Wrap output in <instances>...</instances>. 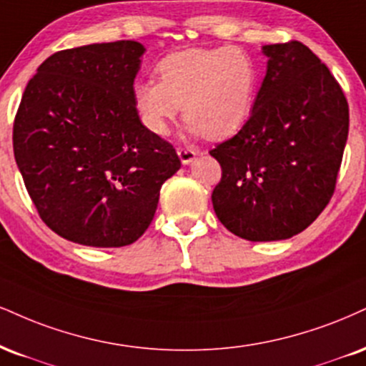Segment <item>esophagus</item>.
I'll list each match as a JSON object with an SVG mask.
<instances>
[{"label": "esophagus", "instance_id": "34e87169", "mask_svg": "<svg viewBox=\"0 0 366 366\" xmlns=\"http://www.w3.org/2000/svg\"><path fill=\"white\" fill-rule=\"evenodd\" d=\"M177 155L184 165H189L196 158V152L192 148H177Z\"/></svg>", "mask_w": 366, "mask_h": 366}]
</instances>
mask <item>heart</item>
<instances>
[{
    "mask_svg": "<svg viewBox=\"0 0 366 366\" xmlns=\"http://www.w3.org/2000/svg\"><path fill=\"white\" fill-rule=\"evenodd\" d=\"M160 81L134 85L136 112L149 133L164 136L179 116L192 134L218 141L242 129L254 109L259 66L240 47H194L172 52L157 64Z\"/></svg>",
    "mask_w": 366,
    "mask_h": 366,
    "instance_id": "1",
    "label": "heart"
}]
</instances>
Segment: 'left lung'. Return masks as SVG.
Wrapping results in <instances>:
<instances>
[{
	"mask_svg": "<svg viewBox=\"0 0 366 366\" xmlns=\"http://www.w3.org/2000/svg\"><path fill=\"white\" fill-rule=\"evenodd\" d=\"M267 71L233 138L209 152L222 165L211 201L233 235L285 240L322 213L336 189L350 109L329 68L302 42L264 46Z\"/></svg>",
	"mask_w": 366,
	"mask_h": 366,
	"instance_id": "obj_1",
	"label": "left lung"
}]
</instances>
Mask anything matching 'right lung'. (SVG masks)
<instances>
[{"mask_svg": "<svg viewBox=\"0 0 366 366\" xmlns=\"http://www.w3.org/2000/svg\"><path fill=\"white\" fill-rule=\"evenodd\" d=\"M143 52L134 41L59 51L21 97L16 165L42 222L74 244H133L155 217L162 184L180 169L175 148L136 112Z\"/></svg>", "mask_w": 366, "mask_h": 366, "instance_id": "right-lung-1", "label": "right lung"}]
</instances>
